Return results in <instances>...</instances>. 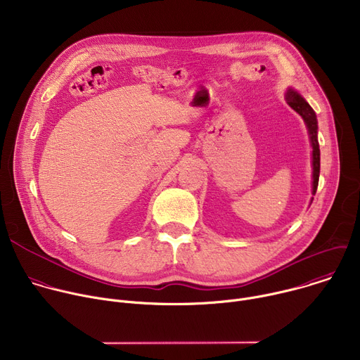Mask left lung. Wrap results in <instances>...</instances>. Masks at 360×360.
Instances as JSON below:
<instances>
[{
    "label": "left lung",
    "mask_w": 360,
    "mask_h": 360,
    "mask_svg": "<svg viewBox=\"0 0 360 360\" xmlns=\"http://www.w3.org/2000/svg\"><path fill=\"white\" fill-rule=\"evenodd\" d=\"M286 102L290 108H293L304 121L307 127V132H309L311 145H312V167H314V182H312V193H316L318 184H319V172H321V150H319V142H318V120L316 114L312 110V107L293 89H288L286 92Z\"/></svg>",
    "instance_id": "8db88e82"
}]
</instances>
